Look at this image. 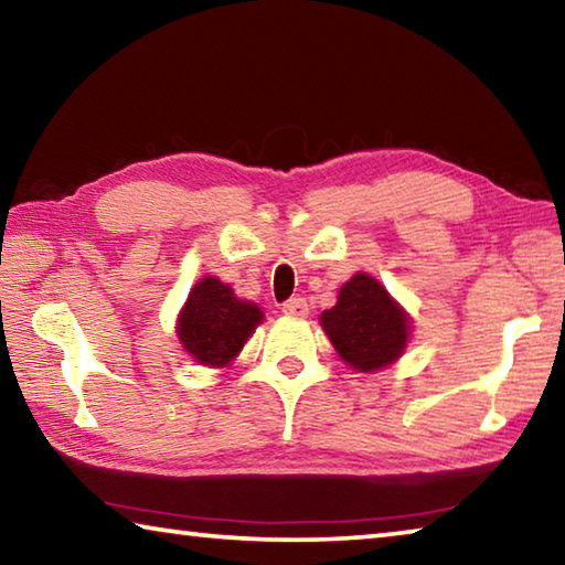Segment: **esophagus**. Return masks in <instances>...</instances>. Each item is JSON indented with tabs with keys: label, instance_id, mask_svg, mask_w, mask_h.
I'll list each match as a JSON object with an SVG mask.
<instances>
[{
	"label": "esophagus",
	"instance_id": "1",
	"mask_svg": "<svg viewBox=\"0 0 565 565\" xmlns=\"http://www.w3.org/2000/svg\"><path fill=\"white\" fill-rule=\"evenodd\" d=\"M281 311L286 313V317H306L309 313V303H306V299H301V296H294V299L284 301L281 303Z\"/></svg>",
	"mask_w": 565,
	"mask_h": 565
}]
</instances>
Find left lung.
Instances as JSON below:
<instances>
[{
  "label": "left lung",
  "mask_w": 565,
  "mask_h": 565,
  "mask_svg": "<svg viewBox=\"0 0 565 565\" xmlns=\"http://www.w3.org/2000/svg\"><path fill=\"white\" fill-rule=\"evenodd\" d=\"M339 356L359 371H376L406 349L408 319L388 291L369 274H356L341 286L337 306L321 313Z\"/></svg>",
  "instance_id": "left-lung-1"
}]
</instances>
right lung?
I'll return each instance as SVG.
<instances>
[{
  "label": "right lung",
  "instance_id": "add662e5",
  "mask_svg": "<svg viewBox=\"0 0 565 565\" xmlns=\"http://www.w3.org/2000/svg\"><path fill=\"white\" fill-rule=\"evenodd\" d=\"M262 319L259 306L238 301L226 284L206 276L191 289L181 311L179 341L199 363L224 366L242 351Z\"/></svg>",
  "mask_w": 565,
  "mask_h": 565
}]
</instances>
